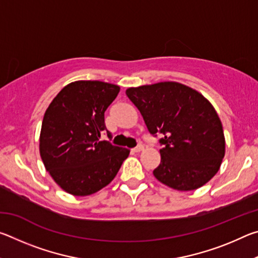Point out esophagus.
<instances>
[{"label":"esophagus","instance_id":"esophagus-1","mask_svg":"<svg viewBox=\"0 0 258 258\" xmlns=\"http://www.w3.org/2000/svg\"><path fill=\"white\" fill-rule=\"evenodd\" d=\"M142 150H143V146L142 145H139V146H137V147L133 148V149H132L133 152H140V151H142Z\"/></svg>","mask_w":258,"mask_h":258}]
</instances>
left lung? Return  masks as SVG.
Segmentation results:
<instances>
[{
  "label": "left lung",
  "instance_id": "1",
  "mask_svg": "<svg viewBox=\"0 0 258 258\" xmlns=\"http://www.w3.org/2000/svg\"><path fill=\"white\" fill-rule=\"evenodd\" d=\"M126 95L147 128L159 140L160 164L155 177L178 191H191L211 180L225 154L223 127L212 103L176 82L130 87Z\"/></svg>",
  "mask_w": 258,
  "mask_h": 258
}]
</instances>
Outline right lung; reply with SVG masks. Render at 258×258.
<instances>
[{"instance_id": "add662e5", "label": "right lung", "mask_w": 258, "mask_h": 258, "mask_svg": "<svg viewBox=\"0 0 258 258\" xmlns=\"http://www.w3.org/2000/svg\"><path fill=\"white\" fill-rule=\"evenodd\" d=\"M119 86L100 81H77L64 86L52 100L43 118L40 154L46 171L61 189L89 196L108 185L130 150L100 141L111 134L104 111Z\"/></svg>"}]
</instances>
